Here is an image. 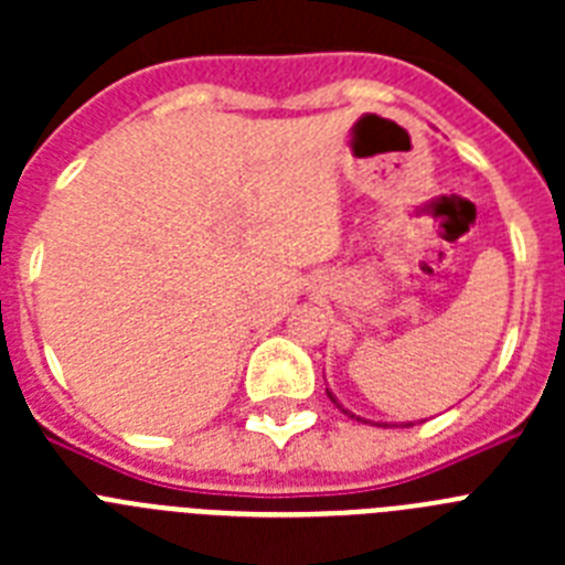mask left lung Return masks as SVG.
<instances>
[{
  "instance_id": "left-lung-1",
  "label": "left lung",
  "mask_w": 565,
  "mask_h": 565,
  "mask_svg": "<svg viewBox=\"0 0 565 565\" xmlns=\"http://www.w3.org/2000/svg\"><path fill=\"white\" fill-rule=\"evenodd\" d=\"M326 391H328V398H331V402H333V404H337L339 411H342V413H348V416H351V418H356V422H364V424H373V427H396V424H387V422H371V418H362V416H356V413H351V411H344L342 404H339V398H337V396H333V393H331V387H326ZM402 427H413V422H404V424H402Z\"/></svg>"
}]
</instances>
